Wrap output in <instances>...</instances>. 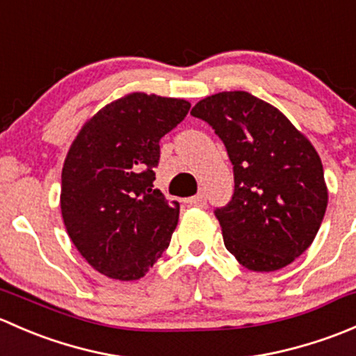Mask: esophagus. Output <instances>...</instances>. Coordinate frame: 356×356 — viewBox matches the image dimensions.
<instances>
[{"instance_id": "esophagus-1", "label": "esophagus", "mask_w": 356, "mask_h": 356, "mask_svg": "<svg viewBox=\"0 0 356 356\" xmlns=\"http://www.w3.org/2000/svg\"><path fill=\"white\" fill-rule=\"evenodd\" d=\"M189 204H193V207H204L207 204V196L203 193H200V195L189 198Z\"/></svg>"}]
</instances>
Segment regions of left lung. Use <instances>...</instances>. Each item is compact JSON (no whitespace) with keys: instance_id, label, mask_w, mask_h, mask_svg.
Listing matches in <instances>:
<instances>
[{"instance_id":"obj_1","label":"left lung","mask_w":356,"mask_h":356,"mask_svg":"<svg viewBox=\"0 0 356 356\" xmlns=\"http://www.w3.org/2000/svg\"><path fill=\"white\" fill-rule=\"evenodd\" d=\"M191 115L213 129L232 163V198L215 208L225 248L254 272L289 265L312 245L327 208L315 148L281 111L246 91L208 96Z\"/></svg>"}]
</instances>
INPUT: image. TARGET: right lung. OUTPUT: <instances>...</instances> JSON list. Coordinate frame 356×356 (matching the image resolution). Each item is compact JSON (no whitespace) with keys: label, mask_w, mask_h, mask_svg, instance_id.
I'll use <instances>...</instances> for the list:
<instances>
[{"label":"right lung","mask_w":356,"mask_h":356,"mask_svg":"<svg viewBox=\"0 0 356 356\" xmlns=\"http://www.w3.org/2000/svg\"><path fill=\"white\" fill-rule=\"evenodd\" d=\"M189 108L186 99L134 92L99 110L72 143L62 170L63 222L103 275L136 281L170 245L181 207L153 181L160 139Z\"/></svg>","instance_id":"1"}]
</instances>
